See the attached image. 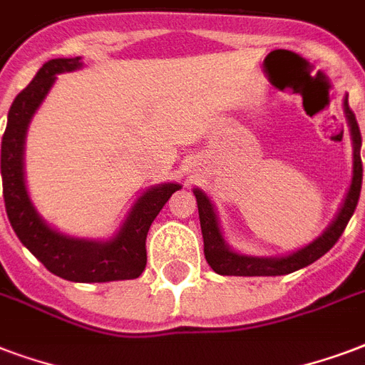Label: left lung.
<instances>
[{"label":"left lung","instance_id":"8db88e82","mask_svg":"<svg viewBox=\"0 0 365 365\" xmlns=\"http://www.w3.org/2000/svg\"><path fill=\"white\" fill-rule=\"evenodd\" d=\"M342 109H344V117L349 123L350 140H352V179H350L349 190H346V196L342 200L335 219L309 245L290 252L287 256H250V254L237 252L225 240L221 225H219L217 210H215L210 196L202 188H194L192 192L196 196V204H198L200 227H202V237H204V256L215 273L235 277L287 275V273H292V271H298L306 265L314 264L316 259H319L323 254H327L335 246V242L344 231V227L349 225L352 213H354L361 188V134L354 113L349 108V96H344V100H342Z\"/></svg>","mask_w":365,"mask_h":365}]
</instances>
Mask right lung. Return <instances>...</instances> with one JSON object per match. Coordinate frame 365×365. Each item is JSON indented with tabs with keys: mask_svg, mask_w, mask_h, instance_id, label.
<instances>
[{
	"mask_svg": "<svg viewBox=\"0 0 365 365\" xmlns=\"http://www.w3.org/2000/svg\"><path fill=\"white\" fill-rule=\"evenodd\" d=\"M82 57H59L43 63L26 88L16 96L7 115L1 140V180L5 212L19 240L53 275L73 283H108L136 279L146 267L150 225L180 185L150 186L134 200L127 217L106 240L61 232L46 221L30 200L24 179V140L34 113L53 88L57 75L82 68Z\"/></svg>",
	"mask_w": 365,
	"mask_h": 365,
	"instance_id": "add662e5",
	"label": "right lung"
}]
</instances>
